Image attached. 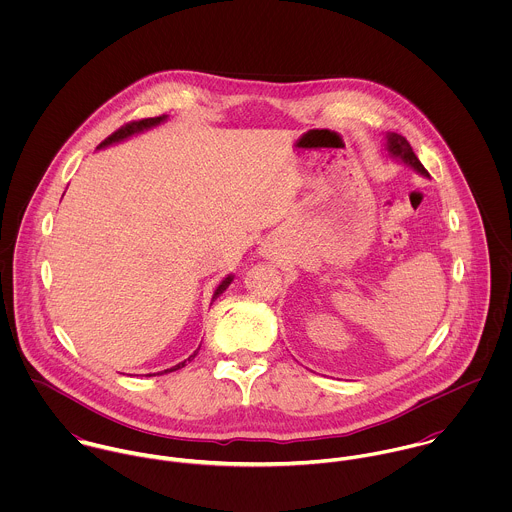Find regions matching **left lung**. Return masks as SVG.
<instances>
[{
  "instance_id": "8db88e82",
  "label": "left lung",
  "mask_w": 512,
  "mask_h": 512,
  "mask_svg": "<svg viewBox=\"0 0 512 512\" xmlns=\"http://www.w3.org/2000/svg\"><path fill=\"white\" fill-rule=\"evenodd\" d=\"M386 149H388V155L392 157V159H398V161H402L404 165H408V167H412L418 175H422V177H430V173L426 171V167L420 163V159H418V155L414 153V149L412 146L408 144V140L404 138V136H400V134H394V132H388L386 134Z\"/></svg>"
}]
</instances>
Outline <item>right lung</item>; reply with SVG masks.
Segmentation results:
<instances>
[{"instance_id":"add662e5","label":"right lung","mask_w":512,"mask_h":512,"mask_svg":"<svg viewBox=\"0 0 512 512\" xmlns=\"http://www.w3.org/2000/svg\"><path fill=\"white\" fill-rule=\"evenodd\" d=\"M167 118H169V116H159V118H147V120H140V122H132V124H128V126L120 128L118 132H114L110 138H106V140L98 146V149L116 146V144H122V142L130 140V138H134V136H140V134H144L147 130H151V128H155V126H159V124L167 122ZM232 280H234V276H232V274H228V276L220 282L219 286H217V290L213 293V301L219 297L220 293L226 292V288L232 284ZM199 349H201V347H199ZM199 349H197L189 359H185L183 363L171 366V368H167V370H161V372H157V374H167V372H173V370H177V368H183V366L187 365V363H191V361L197 357ZM147 376H151V374H147Z\"/></svg>"}]
</instances>
